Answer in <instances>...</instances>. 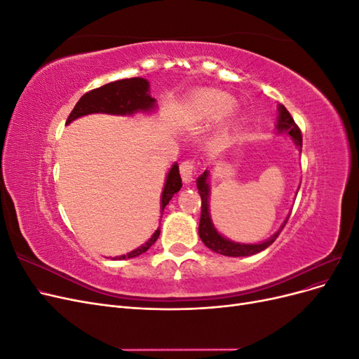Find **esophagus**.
I'll return each instance as SVG.
<instances>
[{
    "instance_id": "34e87169",
    "label": "esophagus",
    "mask_w": 359,
    "mask_h": 359,
    "mask_svg": "<svg viewBox=\"0 0 359 359\" xmlns=\"http://www.w3.org/2000/svg\"><path fill=\"white\" fill-rule=\"evenodd\" d=\"M180 172H181V178L186 184H190L193 181L194 173H196V168H194V163L193 161H184L181 163L180 166Z\"/></svg>"
}]
</instances>
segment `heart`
Returning a JSON list of instances; mask_svg holds the SVG:
<instances>
[{"label":"heart","mask_w":359,"mask_h":359,"mask_svg":"<svg viewBox=\"0 0 359 359\" xmlns=\"http://www.w3.org/2000/svg\"><path fill=\"white\" fill-rule=\"evenodd\" d=\"M236 100L220 91H202L194 94L187 103V112L193 121L215 123L233 114Z\"/></svg>","instance_id":"b5f03b06"}]
</instances>
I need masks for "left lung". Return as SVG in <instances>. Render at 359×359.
<instances>
[{
    "label": "left lung",
    "instance_id": "1",
    "mask_svg": "<svg viewBox=\"0 0 359 359\" xmlns=\"http://www.w3.org/2000/svg\"><path fill=\"white\" fill-rule=\"evenodd\" d=\"M278 116H277V124H276V132L277 135H286L289 136L295 147L301 151L302 148V136H301V130L298 126L293 121V118L287 112L286 107L283 104H278L277 107ZM210 169H206L202 175L198 177L196 180V186L201 194L202 199V211H201V222H199V236L202 243L208 247L212 252L223 255V256H231V257H244V256H252L259 252H262L266 247H269L276 241V238L280 235L281 229H283L289 215L286 217V220L281 223L280 229L273 235L269 236L268 240L262 243H256V244H245V243H235L229 238L223 236L219 231L215 229V226L211 219V212H210V194H211V187H210ZM298 193V191H297Z\"/></svg>",
    "mask_w": 359,
    "mask_h": 359
}]
</instances>
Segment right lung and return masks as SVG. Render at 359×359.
<instances>
[{"instance_id":"add662e5","label":"right lung","mask_w":359,"mask_h":359,"mask_svg":"<svg viewBox=\"0 0 359 359\" xmlns=\"http://www.w3.org/2000/svg\"><path fill=\"white\" fill-rule=\"evenodd\" d=\"M157 109V100L149 94V82L144 78H132L121 79L111 83H106L100 88L93 90L83 94L79 102L73 107L72 114L67 118L66 126L73 123L85 115L91 114H107V115H119V116H133L135 114H151ZM182 187L178 163H173L170 166L165 187L161 191L160 198V214L163 215L166 205L173 198V194L178 193ZM160 215V217H161ZM160 235V227L151 235L149 240L140 247L132 250L127 255H121L114 257V260L132 259L145 253L147 250L153 245Z\"/></svg>"}]
</instances>
